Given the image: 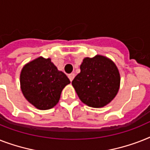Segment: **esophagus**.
Returning a JSON list of instances; mask_svg holds the SVG:
<instances>
[{"mask_svg":"<svg viewBox=\"0 0 150 150\" xmlns=\"http://www.w3.org/2000/svg\"><path fill=\"white\" fill-rule=\"evenodd\" d=\"M75 78V74L74 73H71V74H69V79H70V81H72L73 79Z\"/></svg>","mask_w":150,"mask_h":150,"instance_id":"obj_1","label":"esophagus"}]
</instances>
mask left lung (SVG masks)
Wrapping results in <instances>:
<instances>
[{
  "label": "left lung",
  "mask_w": 150,
  "mask_h": 150,
  "mask_svg": "<svg viewBox=\"0 0 150 150\" xmlns=\"http://www.w3.org/2000/svg\"><path fill=\"white\" fill-rule=\"evenodd\" d=\"M80 69L71 81L80 100L93 108L110 103L120 87V74L115 63L105 56L97 54L84 58Z\"/></svg>",
  "instance_id": "left-lung-1"
}]
</instances>
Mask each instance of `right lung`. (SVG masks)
<instances>
[{"label": "right lung", "mask_w": 150, "mask_h": 150, "mask_svg": "<svg viewBox=\"0 0 150 150\" xmlns=\"http://www.w3.org/2000/svg\"><path fill=\"white\" fill-rule=\"evenodd\" d=\"M69 83V78L49 58L40 56L24 64L21 71V89L24 98L40 110L55 106L63 88Z\"/></svg>", "instance_id": "add662e5"}]
</instances>
